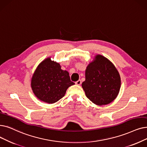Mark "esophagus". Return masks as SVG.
Wrapping results in <instances>:
<instances>
[{
    "label": "esophagus",
    "instance_id": "34e87169",
    "mask_svg": "<svg viewBox=\"0 0 147 147\" xmlns=\"http://www.w3.org/2000/svg\"><path fill=\"white\" fill-rule=\"evenodd\" d=\"M75 83H76V85H80L82 84V81H81V80H78V81H76Z\"/></svg>",
    "mask_w": 147,
    "mask_h": 147
}]
</instances>
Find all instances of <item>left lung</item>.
I'll return each mask as SVG.
<instances>
[{
    "instance_id": "obj_1",
    "label": "left lung",
    "mask_w": 147,
    "mask_h": 147,
    "mask_svg": "<svg viewBox=\"0 0 147 147\" xmlns=\"http://www.w3.org/2000/svg\"><path fill=\"white\" fill-rule=\"evenodd\" d=\"M82 88L86 96L92 103L99 106L113 101L119 93L121 78L113 63L101 55L95 56L85 71V81Z\"/></svg>"
}]
</instances>
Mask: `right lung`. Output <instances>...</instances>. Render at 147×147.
Returning <instances> with one entry per match:
<instances>
[{"label": "right lung", "mask_w": 147, "mask_h": 147, "mask_svg": "<svg viewBox=\"0 0 147 147\" xmlns=\"http://www.w3.org/2000/svg\"><path fill=\"white\" fill-rule=\"evenodd\" d=\"M74 84L69 73L58 63L47 58L38 65L32 78L31 86L40 100L54 103L64 97L67 88Z\"/></svg>", "instance_id": "right-lung-1"}]
</instances>
